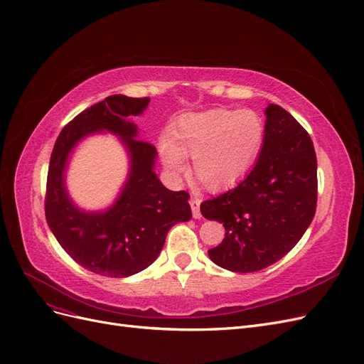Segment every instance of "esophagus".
Instances as JSON below:
<instances>
[{
	"label": "esophagus",
	"instance_id": "1",
	"mask_svg": "<svg viewBox=\"0 0 364 364\" xmlns=\"http://www.w3.org/2000/svg\"><path fill=\"white\" fill-rule=\"evenodd\" d=\"M190 205H191V211H193V217L194 218H200V199H197V197H191L190 199Z\"/></svg>",
	"mask_w": 364,
	"mask_h": 364
}]
</instances>
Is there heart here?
Masks as SVG:
<instances>
[{
    "mask_svg": "<svg viewBox=\"0 0 364 364\" xmlns=\"http://www.w3.org/2000/svg\"><path fill=\"white\" fill-rule=\"evenodd\" d=\"M264 121L249 109H209L186 114L159 139V155L174 179L188 171L208 190H223L241 181L255 164L264 142Z\"/></svg>",
    "mask_w": 364,
    "mask_h": 364,
    "instance_id": "heart-1",
    "label": "heart"
}]
</instances>
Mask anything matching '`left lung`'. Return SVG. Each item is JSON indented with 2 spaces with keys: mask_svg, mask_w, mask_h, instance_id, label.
<instances>
[{
  "mask_svg": "<svg viewBox=\"0 0 364 364\" xmlns=\"http://www.w3.org/2000/svg\"><path fill=\"white\" fill-rule=\"evenodd\" d=\"M266 134L255 167L235 188L200 205L225 226L209 258L230 272L262 270L297 245L313 222L317 159L308 132L278 105L266 107Z\"/></svg>",
  "mask_w": 364,
  "mask_h": 364,
  "instance_id": "left-lung-1",
  "label": "left lung"
}]
</instances>
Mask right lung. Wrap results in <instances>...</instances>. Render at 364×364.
I'll use <instances>...</instances> for the list:
<instances>
[{
	"label": "right lung",
	"instance_id": "add662e5",
	"mask_svg": "<svg viewBox=\"0 0 364 364\" xmlns=\"http://www.w3.org/2000/svg\"><path fill=\"white\" fill-rule=\"evenodd\" d=\"M149 103L147 97H106L63 127L51 153L46 194L47 223L75 262L102 277L126 278L144 270L158 258L170 228L191 218L190 194L170 191L161 183L153 170L156 149L136 139L138 127L129 121V117L144 112ZM102 129L124 141L131 158L129 178L111 208L86 213L68 196L64 170L76 142Z\"/></svg>",
	"mask_w": 364,
	"mask_h": 364
}]
</instances>
